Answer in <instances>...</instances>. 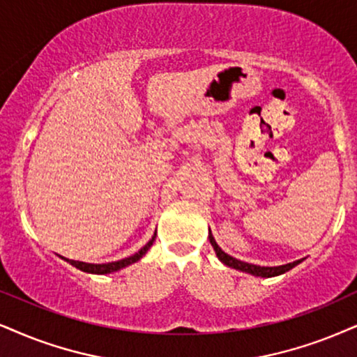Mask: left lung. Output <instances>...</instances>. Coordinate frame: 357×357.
Listing matches in <instances>:
<instances>
[{
  "label": "left lung",
  "mask_w": 357,
  "mask_h": 357,
  "mask_svg": "<svg viewBox=\"0 0 357 357\" xmlns=\"http://www.w3.org/2000/svg\"><path fill=\"white\" fill-rule=\"evenodd\" d=\"M209 242H211V245L214 247V252H215V255H218V259L222 261L224 265H227V267H231V268L241 270V272L250 273V275H254V277H261V278L277 277V275L285 273V272H288V270H291L293 267H296V265L301 264V260H295V261H291V264L278 265V267H260V265L247 264V261L237 260L236 257L225 254V252L220 249V247L218 245V242H215L214 236H212L211 229H209Z\"/></svg>",
  "instance_id": "1"
}]
</instances>
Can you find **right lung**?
<instances>
[{
    "label": "right lung",
    "mask_w": 357,
    "mask_h": 357,
    "mask_svg": "<svg viewBox=\"0 0 357 357\" xmlns=\"http://www.w3.org/2000/svg\"><path fill=\"white\" fill-rule=\"evenodd\" d=\"M155 237H156V232L153 234V237L148 241L146 245H143L142 249H139L137 254L126 257V259H121V260H116V261H108V264H87V261H79V260H69L66 259V257H61L62 260L69 261L70 265H74L75 268L82 270V272H87V273H96V275H107V273H114V272H119V270L128 267V265L135 264V261H138L142 259L143 255L146 254L148 250H150V247L153 245V242H155Z\"/></svg>",
    "instance_id": "right-lung-1"
}]
</instances>
